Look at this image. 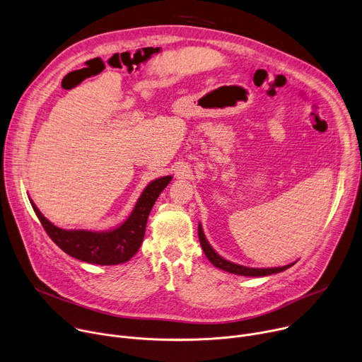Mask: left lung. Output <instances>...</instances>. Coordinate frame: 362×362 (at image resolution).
<instances>
[{"mask_svg":"<svg viewBox=\"0 0 362 362\" xmlns=\"http://www.w3.org/2000/svg\"><path fill=\"white\" fill-rule=\"evenodd\" d=\"M197 233H199L200 246H202L206 257H208V259L212 262L214 267H216L222 271H226L229 274L242 275V276H267V275L282 272V271L291 268L292 265H295V262L289 264V265H285V267H281V268H247V267H243V265H238V264H233V262H229V261L223 259V257L219 253L215 252V249L209 245V242L206 240L200 223H199V228H197Z\"/></svg>","mask_w":362,"mask_h":362,"instance_id":"1","label":"left lung"}]
</instances>
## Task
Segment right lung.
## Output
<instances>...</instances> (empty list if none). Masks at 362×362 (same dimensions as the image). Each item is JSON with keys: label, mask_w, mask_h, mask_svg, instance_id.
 <instances>
[{"label": "right lung", "mask_w": 362, "mask_h": 362, "mask_svg": "<svg viewBox=\"0 0 362 362\" xmlns=\"http://www.w3.org/2000/svg\"><path fill=\"white\" fill-rule=\"evenodd\" d=\"M170 180L172 176H163L150 182L140 194L130 216L120 226L106 232L57 228L44 218L31 199L30 203L51 240L67 255L88 264L119 265L127 262L139 250L144 238L148 214Z\"/></svg>", "instance_id": "right-lung-1"}]
</instances>
